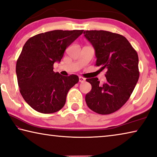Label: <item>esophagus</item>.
<instances>
[{"label": "esophagus", "mask_w": 157, "mask_h": 157, "mask_svg": "<svg viewBox=\"0 0 157 157\" xmlns=\"http://www.w3.org/2000/svg\"><path fill=\"white\" fill-rule=\"evenodd\" d=\"M85 81H86V78L82 76H79V82H81V83H83Z\"/></svg>", "instance_id": "1"}]
</instances>
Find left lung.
<instances>
[{
	"instance_id": "1",
	"label": "left lung",
	"mask_w": 157,
	"mask_h": 157,
	"mask_svg": "<svg viewBox=\"0 0 157 157\" xmlns=\"http://www.w3.org/2000/svg\"><path fill=\"white\" fill-rule=\"evenodd\" d=\"M83 34L95 49V65L106 69V81L87 78L92 86L86 101L92 111L109 115L129 99L139 78L138 53L127 38L106 30H86Z\"/></svg>"
}]
</instances>
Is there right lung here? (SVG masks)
<instances>
[{
	"mask_svg": "<svg viewBox=\"0 0 157 157\" xmlns=\"http://www.w3.org/2000/svg\"><path fill=\"white\" fill-rule=\"evenodd\" d=\"M83 30H56L28 39L17 59L16 72L23 98L36 111L53 113L65 106L68 91L79 81L71 74L63 76L53 71L67 48Z\"/></svg>",
	"mask_w": 157,
	"mask_h": 157,
	"instance_id": "1",
	"label": "right lung"
}]
</instances>
